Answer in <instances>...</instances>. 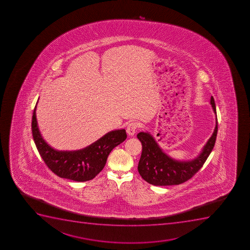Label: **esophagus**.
<instances>
[{
	"label": "esophagus",
	"mask_w": 250,
	"mask_h": 250,
	"mask_svg": "<svg viewBox=\"0 0 250 250\" xmlns=\"http://www.w3.org/2000/svg\"><path fill=\"white\" fill-rule=\"evenodd\" d=\"M138 128H139V124L137 122H131L127 126V133H128L129 136H133L136 133Z\"/></svg>",
	"instance_id": "obj_1"
}]
</instances>
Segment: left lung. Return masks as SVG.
I'll list each match as a JSON object with an SVG mask.
<instances>
[{
  "instance_id": "8db88e82",
  "label": "left lung",
  "mask_w": 250,
  "mask_h": 250,
  "mask_svg": "<svg viewBox=\"0 0 250 250\" xmlns=\"http://www.w3.org/2000/svg\"><path fill=\"white\" fill-rule=\"evenodd\" d=\"M210 104L216 116L215 129L200 155L191 161H180L171 158L164 152L148 132L138 134L137 138L143 146L138 169L144 180L155 186L178 185L189 180L200 170L213 150L218 133V119L213 96Z\"/></svg>"
}]
</instances>
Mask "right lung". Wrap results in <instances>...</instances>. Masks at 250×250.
Segmentation results:
<instances>
[{
	"instance_id": "1",
	"label": "right lung",
	"mask_w": 250,
	"mask_h": 250,
	"mask_svg": "<svg viewBox=\"0 0 250 250\" xmlns=\"http://www.w3.org/2000/svg\"><path fill=\"white\" fill-rule=\"evenodd\" d=\"M37 104L32 115V137L45 165L60 178L77 182L91 180L103 170L112 149L126 139L125 129H116L81 150L57 151L46 144L40 133L36 116Z\"/></svg>"
}]
</instances>
